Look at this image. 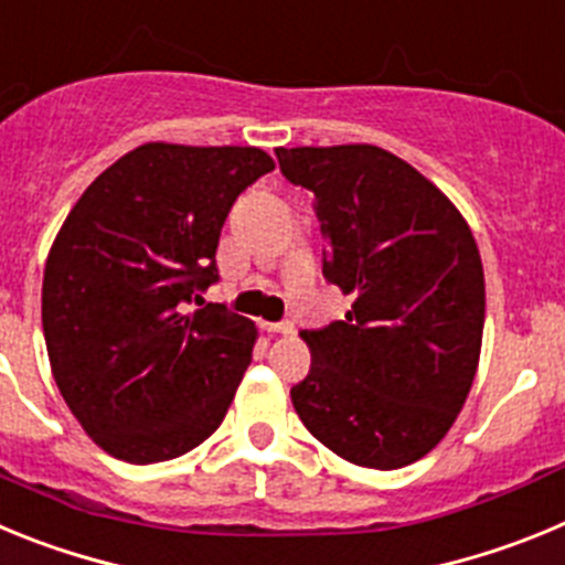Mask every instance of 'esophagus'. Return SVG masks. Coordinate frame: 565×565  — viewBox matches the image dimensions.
Returning <instances> with one entry per match:
<instances>
[{
	"label": "esophagus",
	"mask_w": 565,
	"mask_h": 565,
	"mask_svg": "<svg viewBox=\"0 0 565 565\" xmlns=\"http://www.w3.org/2000/svg\"><path fill=\"white\" fill-rule=\"evenodd\" d=\"M264 332H270V334H292L295 327L289 323V320H284V323H262Z\"/></svg>",
	"instance_id": "34e87169"
}]
</instances>
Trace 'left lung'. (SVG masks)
<instances>
[{"label":"left lung","instance_id":"1","mask_svg":"<svg viewBox=\"0 0 565 565\" xmlns=\"http://www.w3.org/2000/svg\"><path fill=\"white\" fill-rule=\"evenodd\" d=\"M312 194L323 276L354 295L345 320L301 338L309 374L289 391L340 459L396 470L430 454L479 369L484 267L459 207L414 166L369 143L276 149Z\"/></svg>","mask_w":565,"mask_h":565}]
</instances>
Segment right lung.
Masks as SVG:
<instances>
[{
    "label": "right lung",
    "mask_w": 565,
    "mask_h": 565,
    "mask_svg": "<svg viewBox=\"0 0 565 565\" xmlns=\"http://www.w3.org/2000/svg\"><path fill=\"white\" fill-rule=\"evenodd\" d=\"M273 169L256 146L143 143L95 177L55 233L42 284L50 369L115 459H177L225 419L258 329L222 303H185L220 278L236 196Z\"/></svg>",
    "instance_id": "right-lung-1"
}]
</instances>
